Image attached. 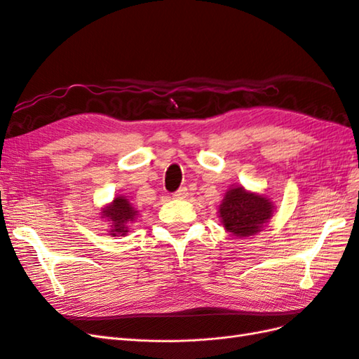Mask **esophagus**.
I'll use <instances>...</instances> for the list:
<instances>
[{"label":"esophagus","mask_w":359,"mask_h":359,"mask_svg":"<svg viewBox=\"0 0 359 359\" xmlns=\"http://www.w3.org/2000/svg\"><path fill=\"white\" fill-rule=\"evenodd\" d=\"M173 196H175L177 199H186V198H189V190L186 187H181L180 190L173 193Z\"/></svg>","instance_id":"1"}]
</instances>
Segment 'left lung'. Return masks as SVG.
<instances>
[{"label":"left lung","instance_id":"1","mask_svg":"<svg viewBox=\"0 0 359 359\" xmlns=\"http://www.w3.org/2000/svg\"><path fill=\"white\" fill-rule=\"evenodd\" d=\"M274 210L276 205L266 194L232 186L224 193L219 206V219L226 232L238 238H248L264 231L273 219Z\"/></svg>","mask_w":359,"mask_h":359}]
</instances>
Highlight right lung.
I'll use <instances>...</instances> for the list:
<instances>
[{
  "mask_svg": "<svg viewBox=\"0 0 359 359\" xmlns=\"http://www.w3.org/2000/svg\"><path fill=\"white\" fill-rule=\"evenodd\" d=\"M102 219L109 223L111 229L107 231V235L111 236H126L130 231L128 226L132 224L139 215L137 208L127 199L124 194H116L111 203L104 205L102 208Z\"/></svg>",
  "mask_w": 359,
  "mask_h": 359,
  "instance_id": "right-lung-1",
  "label": "right lung"
}]
</instances>
